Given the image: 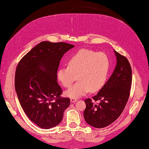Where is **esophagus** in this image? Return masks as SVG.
I'll list each match as a JSON object with an SVG mask.
<instances>
[{"label": "esophagus", "instance_id": "esophagus-1", "mask_svg": "<svg viewBox=\"0 0 149 149\" xmlns=\"http://www.w3.org/2000/svg\"><path fill=\"white\" fill-rule=\"evenodd\" d=\"M71 103H73V102H75L76 101H77V99H75V98H71Z\"/></svg>", "mask_w": 149, "mask_h": 149}]
</instances>
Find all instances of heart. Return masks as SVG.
<instances>
[{
	"label": "heart",
	"mask_w": 149,
	"mask_h": 149,
	"mask_svg": "<svg viewBox=\"0 0 149 149\" xmlns=\"http://www.w3.org/2000/svg\"><path fill=\"white\" fill-rule=\"evenodd\" d=\"M109 67V59L104 53L81 49L70 57L67 66L59 69L58 79L68 88L77 76L79 81L65 93L66 96L77 99L89 91L92 93L100 91L106 81Z\"/></svg>",
	"instance_id": "obj_1"
}]
</instances>
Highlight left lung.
Masks as SVG:
<instances>
[{"label": "left lung", "mask_w": 149, "mask_h": 149, "mask_svg": "<svg viewBox=\"0 0 149 149\" xmlns=\"http://www.w3.org/2000/svg\"><path fill=\"white\" fill-rule=\"evenodd\" d=\"M117 65L113 73L92 100H84V118L86 123L96 128H104L118 119L124 109L130 96L132 69L127 58L114 50Z\"/></svg>", "instance_id": "left-lung-1"}]
</instances>
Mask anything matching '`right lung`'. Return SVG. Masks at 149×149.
Returning a JSON list of instances; mask_svg holds the SVG:
<instances>
[{
  "label": "right lung",
  "mask_w": 149,
  "mask_h": 149,
  "mask_svg": "<svg viewBox=\"0 0 149 149\" xmlns=\"http://www.w3.org/2000/svg\"><path fill=\"white\" fill-rule=\"evenodd\" d=\"M65 42H42L17 65L15 88L20 105L28 118L38 127L48 129L61 123L70 104L63 97L57 82V71L64 54L73 48Z\"/></svg>",
  "instance_id": "add662e5"
}]
</instances>
